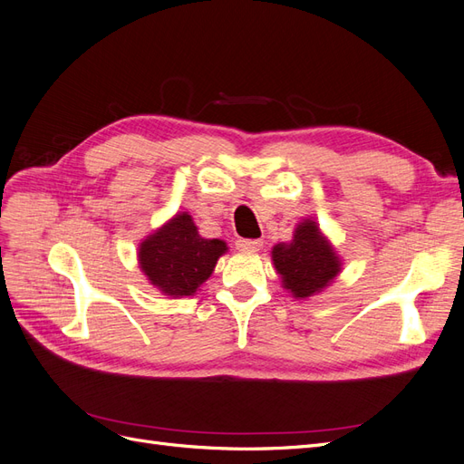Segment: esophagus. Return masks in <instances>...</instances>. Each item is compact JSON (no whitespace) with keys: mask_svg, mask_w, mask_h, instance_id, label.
Wrapping results in <instances>:
<instances>
[{"mask_svg":"<svg viewBox=\"0 0 464 464\" xmlns=\"http://www.w3.org/2000/svg\"><path fill=\"white\" fill-rule=\"evenodd\" d=\"M236 247L240 251H249V254H254V251H259L263 247L261 240H251V237H244V240H237Z\"/></svg>","mask_w":464,"mask_h":464,"instance_id":"34e87169","label":"esophagus"}]
</instances>
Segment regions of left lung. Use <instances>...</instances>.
Returning a JSON list of instances; mask_svg holds the SVG:
<instances>
[{
  "label": "left lung",
  "mask_w": 464,
  "mask_h": 464,
  "mask_svg": "<svg viewBox=\"0 0 464 464\" xmlns=\"http://www.w3.org/2000/svg\"><path fill=\"white\" fill-rule=\"evenodd\" d=\"M273 261L276 271L283 275L285 288L296 298H307L325 288L341 269L333 247L314 220L298 224L290 244L275 246Z\"/></svg>",
  "instance_id": "1"
}]
</instances>
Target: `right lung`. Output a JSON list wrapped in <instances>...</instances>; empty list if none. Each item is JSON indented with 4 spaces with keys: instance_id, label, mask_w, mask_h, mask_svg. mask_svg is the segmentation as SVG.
Masks as SVG:
<instances>
[{
    "instance_id": "obj_1",
    "label": "right lung",
    "mask_w": 464,
    "mask_h": 464,
    "mask_svg": "<svg viewBox=\"0 0 464 464\" xmlns=\"http://www.w3.org/2000/svg\"><path fill=\"white\" fill-rule=\"evenodd\" d=\"M227 251L222 240H205L189 215H176L139 247V263L166 296H191Z\"/></svg>"
}]
</instances>
